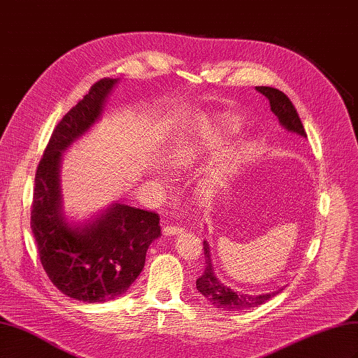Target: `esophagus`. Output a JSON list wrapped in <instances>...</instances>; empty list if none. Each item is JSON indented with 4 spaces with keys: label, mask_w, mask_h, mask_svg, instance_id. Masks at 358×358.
Returning <instances> with one entry per match:
<instances>
[{
    "label": "esophagus",
    "mask_w": 358,
    "mask_h": 358,
    "mask_svg": "<svg viewBox=\"0 0 358 358\" xmlns=\"http://www.w3.org/2000/svg\"><path fill=\"white\" fill-rule=\"evenodd\" d=\"M182 231H183V229H182V227H178V225H164V227H162V234H164V236H175V234H179Z\"/></svg>",
    "instance_id": "obj_1"
}]
</instances>
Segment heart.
<instances>
[{"instance_id": "heart-1", "label": "heart", "mask_w": 358, "mask_h": 358, "mask_svg": "<svg viewBox=\"0 0 358 358\" xmlns=\"http://www.w3.org/2000/svg\"><path fill=\"white\" fill-rule=\"evenodd\" d=\"M234 131H236V125H234V124L224 122V124H221L220 127H215V129H212V131L209 133V142L213 143V145H220V143L224 142V140H225L227 137L231 136ZM196 154H197V149H196V148L180 145L178 149L173 150L171 158H170L171 167L180 170V169H183V167L191 166L194 158H196ZM243 155H245V149L241 148L239 150H237V154H236L234 158L241 159V158H243ZM203 191L212 192L210 185H206Z\"/></svg>"}]
</instances>
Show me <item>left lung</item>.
<instances>
[{"mask_svg": "<svg viewBox=\"0 0 358 358\" xmlns=\"http://www.w3.org/2000/svg\"><path fill=\"white\" fill-rule=\"evenodd\" d=\"M257 91L262 92L266 99L270 103V109L278 116L280 125H282L285 129H288L289 133H296L301 137H306V131L303 128V124L299 117V113L296 110V107L292 106L291 100L288 96L276 88H270V86H257ZM203 249H204V272L203 275L197 279V289L201 292V296L208 300L210 305L215 308H220L222 310H242V309H249V308H257L259 305H263L267 300L275 297L280 288L273 292H267V294H259V296H252V294H243V292L234 291L224 285L221 280L215 276L213 272V266H212V259H210V251H209V243L203 242Z\"/></svg>", "mask_w": 358, "mask_h": 358, "instance_id": "1", "label": "left lung"}]
</instances>
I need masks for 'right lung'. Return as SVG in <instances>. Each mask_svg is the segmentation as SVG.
<instances>
[{"instance_id": "obj_1", "label": "right lung", "mask_w": 358, "mask_h": 358, "mask_svg": "<svg viewBox=\"0 0 358 358\" xmlns=\"http://www.w3.org/2000/svg\"><path fill=\"white\" fill-rule=\"evenodd\" d=\"M116 79L95 82L53 129L36 171L31 230L52 284L71 299L100 303L122 296L143 270L146 251L161 234L155 212L115 203L83 225L62 213V152L100 117Z\"/></svg>"}]
</instances>
